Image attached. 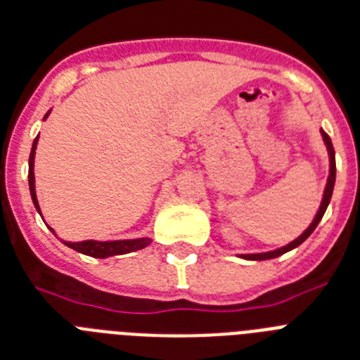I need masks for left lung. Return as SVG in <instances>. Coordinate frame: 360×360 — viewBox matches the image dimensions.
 <instances>
[{
    "label": "left lung",
    "mask_w": 360,
    "mask_h": 360,
    "mask_svg": "<svg viewBox=\"0 0 360 360\" xmlns=\"http://www.w3.org/2000/svg\"><path fill=\"white\" fill-rule=\"evenodd\" d=\"M320 134H322L323 143H326V148H328V154H329V176H328V184H326V189H323L322 202H320L319 212H316V215H314L313 222H311V224L305 228V231L302 233V236H298L294 240H290L289 245L281 246V248H276V250L261 252V254H240L239 257H243V259H250V261H265V259H274V257H280V255L285 254V252L292 250V248H296V246L302 245V243H304V240L307 239L311 233H313L314 228L319 226V222L322 221L323 213H326V210H328V206H329V200H331V195H333L335 178H337V165H335V148H333V143H331V138H329L328 134L323 132L322 129H320Z\"/></svg>",
    "instance_id": "8db88e82"
}]
</instances>
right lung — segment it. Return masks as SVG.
Wrapping results in <instances>:
<instances>
[{"label":"right lung","instance_id":"add662e5","mask_svg":"<svg viewBox=\"0 0 360 360\" xmlns=\"http://www.w3.org/2000/svg\"><path fill=\"white\" fill-rule=\"evenodd\" d=\"M51 114V110L44 115V120H47V115ZM37 145H38V136L32 141L31 156H29V191H31L32 204L37 207V212L40 213V206H38L37 198V187H34V154H37ZM55 233L51 226H47ZM56 236V233H55ZM150 237H138V239H120V240H79V243H71V240H62L64 245L73 248V250L80 252V254L90 255V257H97V259H105V257H112V255H121V254H130V252L141 250L145 246L150 245Z\"/></svg>","mask_w":360,"mask_h":360}]
</instances>
